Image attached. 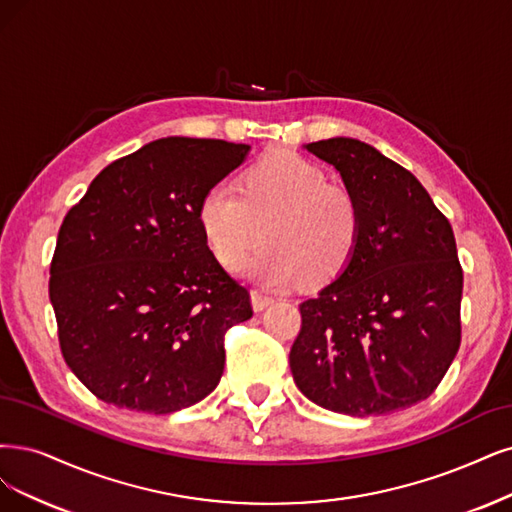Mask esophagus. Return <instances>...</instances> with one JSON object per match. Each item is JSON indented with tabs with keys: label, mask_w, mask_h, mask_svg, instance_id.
Listing matches in <instances>:
<instances>
[{
	"label": "esophagus",
	"mask_w": 512,
	"mask_h": 512,
	"mask_svg": "<svg viewBox=\"0 0 512 512\" xmlns=\"http://www.w3.org/2000/svg\"><path fill=\"white\" fill-rule=\"evenodd\" d=\"M251 301H253V310H255V312H261V310H266L268 306L274 304V297H270V295H266V293H261V291H253V293H251Z\"/></svg>",
	"instance_id": "1"
}]
</instances>
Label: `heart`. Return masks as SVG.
<instances>
[{
	"mask_svg": "<svg viewBox=\"0 0 512 512\" xmlns=\"http://www.w3.org/2000/svg\"><path fill=\"white\" fill-rule=\"evenodd\" d=\"M198 221L215 257L234 266L261 238L238 272L266 287H291L301 276L325 282L342 272L361 236V206L346 185L329 183L318 164L280 151L246 170L242 194L217 183L200 200Z\"/></svg>",
	"mask_w": 512,
	"mask_h": 512,
	"instance_id": "heart-1",
	"label": "heart"
}]
</instances>
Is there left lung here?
I'll return each mask as SVG.
<instances>
[{
  "label": "left lung",
  "mask_w": 512,
  "mask_h": 512,
  "mask_svg": "<svg viewBox=\"0 0 512 512\" xmlns=\"http://www.w3.org/2000/svg\"><path fill=\"white\" fill-rule=\"evenodd\" d=\"M361 206L348 266L299 304L289 365L335 413L386 415L437 390L462 339L464 274L447 217L407 168L346 137L308 143Z\"/></svg>",
  "instance_id": "1"
}]
</instances>
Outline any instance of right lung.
<instances>
[{
	"instance_id": "1",
	"label": "right lung",
	"mask_w": 512,
	"mask_h": 512,
	"mask_svg": "<svg viewBox=\"0 0 512 512\" xmlns=\"http://www.w3.org/2000/svg\"><path fill=\"white\" fill-rule=\"evenodd\" d=\"M249 145L151 141L94 177L69 208L50 263V301L65 363L97 399L173 413L211 394L225 331L253 316L198 221L202 196Z\"/></svg>"
}]
</instances>
